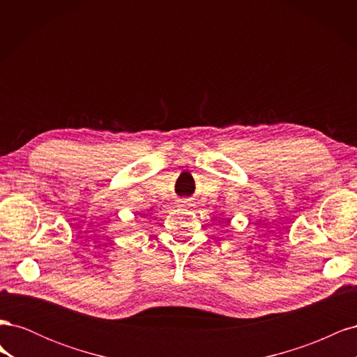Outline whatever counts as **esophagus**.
Instances as JSON below:
<instances>
[{"instance_id":"obj_1","label":"esophagus","mask_w":357,"mask_h":357,"mask_svg":"<svg viewBox=\"0 0 357 357\" xmlns=\"http://www.w3.org/2000/svg\"><path fill=\"white\" fill-rule=\"evenodd\" d=\"M189 201H190V199H186V198H185V199H181V202H183V204H188Z\"/></svg>"}]
</instances>
